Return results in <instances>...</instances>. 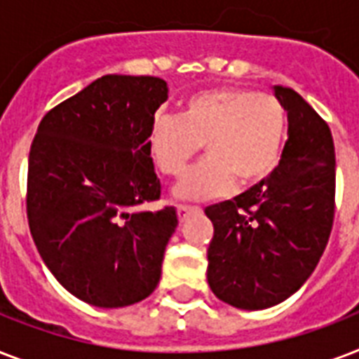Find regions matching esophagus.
<instances>
[{"label": "esophagus", "mask_w": 359, "mask_h": 359, "mask_svg": "<svg viewBox=\"0 0 359 359\" xmlns=\"http://www.w3.org/2000/svg\"><path fill=\"white\" fill-rule=\"evenodd\" d=\"M199 212V208L197 207H188V205H179L177 207V216H179V222L182 224L188 216H191V214Z\"/></svg>", "instance_id": "1"}]
</instances>
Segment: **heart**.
I'll return each instance as SVG.
<instances>
[{
  "label": "heart",
  "instance_id": "b5f03b06",
  "mask_svg": "<svg viewBox=\"0 0 359 359\" xmlns=\"http://www.w3.org/2000/svg\"><path fill=\"white\" fill-rule=\"evenodd\" d=\"M287 109L272 95L218 87L191 95L180 117H158L147 149L162 175L180 177L203 145L207 158L175 186L184 201H205L261 186L276 171L285 140Z\"/></svg>",
  "mask_w": 359,
  "mask_h": 359
}]
</instances>
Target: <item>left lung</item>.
I'll list each match as a JSON object with an SVG mask.
<instances>
[{"label": "left lung", "mask_w": 359, "mask_h": 359, "mask_svg": "<svg viewBox=\"0 0 359 359\" xmlns=\"http://www.w3.org/2000/svg\"><path fill=\"white\" fill-rule=\"evenodd\" d=\"M289 140L261 186L205 208L214 225L207 279L219 300L266 309L306 283L328 244L335 214V149L326 121L289 87Z\"/></svg>", "instance_id": "left-lung-1"}]
</instances>
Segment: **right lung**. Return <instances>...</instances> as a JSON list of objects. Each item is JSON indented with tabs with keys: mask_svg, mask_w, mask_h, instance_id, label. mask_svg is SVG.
<instances>
[{
	"mask_svg": "<svg viewBox=\"0 0 359 359\" xmlns=\"http://www.w3.org/2000/svg\"><path fill=\"white\" fill-rule=\"evenodd\" d=\"M168 83L108 74L42 117L27 168V222L59 283L97 307H124L156 289L163 251L177 229L175 207L147 149Z\"/></svg>",
	"mask_w": 359,
	"mask_h": 359,
	"instance_id": "right-lung-1",
	"label": "right lung"
}]
</instances>
